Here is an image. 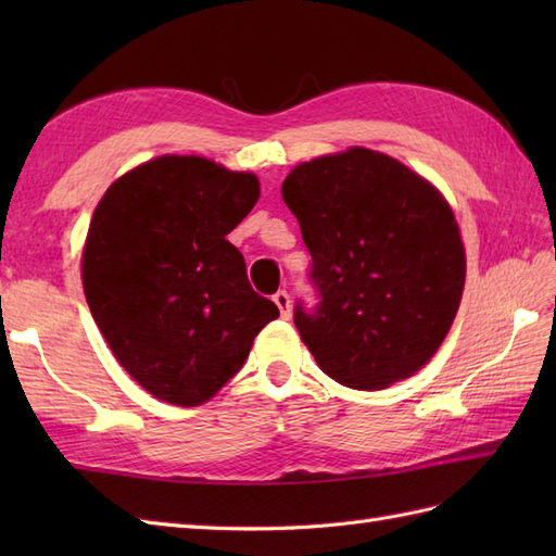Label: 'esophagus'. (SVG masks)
Masks as SVG:
<instances>
[{
  "mask_svg": "<svg viewBox=\"0 0 556 556\" xmlns=\"http://www.w3.org/2000/svg\"><path fill=\"white\" fill-rule=\"evenodd\" d=\"M271 301H275L281 317H285V320H289V317H291V299H289V293L287 291H277L275 296H271Z\"/></svg>",
  "mask_w": 556,
  "mask_h": 556,
  "instance_id": "esophagus-1",
  "label": "esophagus"
}]
</instances>
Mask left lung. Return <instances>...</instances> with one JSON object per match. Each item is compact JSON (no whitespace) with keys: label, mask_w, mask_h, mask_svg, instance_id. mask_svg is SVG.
Segmentation results:
<instances>
[{"label":"left lung","mask_w":556,"mask_h":556,"mask_svg":"<svg viewBox=\"0 0 556 556\" xmlns=\"http://www.w3.org/2000/svg\"><path fill=\"white\" fill-rule=\"evenodd\" d=\"M281 195L301 224L320 303L293 311L325 375L363 392L406 380L452 327L466 251L444 195L406 164L349 148L299 164Z\"/></svg>","instance_id":"obj_1"}]
</instances>
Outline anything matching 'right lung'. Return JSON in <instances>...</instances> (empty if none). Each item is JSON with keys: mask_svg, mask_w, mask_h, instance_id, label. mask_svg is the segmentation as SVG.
Segmentation results:
<instances>
[{"mask_svg": "<svg viewBox=\"0 0 556 556\" xmlns=\"http://www.w3.org/2000/svg\"><path fill=\"white\" fill-rule=\"evenodd\" d=\"M257 198L251 172L162 155L116 179L92 212L86 301L114 358L160 401L200 406L215 396L279 317L227 241Z\"/></svg>", "mask_w": 556, "mask_h": 556, "instance_id": "right-lung-1", "label": "right lung"}]
</instances>
